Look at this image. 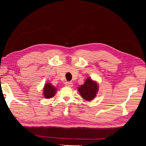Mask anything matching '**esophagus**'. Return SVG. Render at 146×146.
I'll return each instance as SVG.
<instances>
[{"label": "esophagus", "instance_id": "1", "mask_svg": "<svg viewBox=\"0 0 146 146\" xmlns=\"http://www.w3.org/2000/svg\"><path fill=\"white\" fill-rule=\"evenodd\" d=\"M65 84L66 86H68V87H72L73 86V83L71 82H66L65 83Z\"/></svg>", "mask_w": 146, "mask_h": 146}]
</instances>
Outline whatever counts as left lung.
<instances>
[{"instance_id":"left-lung-1","label":"left lung","mask_w":146,"mask_h":146,"mask_svg":"<svg viewBox=\"0 0 146 146\" xmlns=\"http://www.w3.org/2000/svg\"><path fill=\"white\" fill-rule=\"evenodd\" d=\"M81 97L86 100H91L96 97L98 91L97 83L90 78H87L83 85L78 88Z\"/></svg>"}]
</instances>
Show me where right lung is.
Here are the masks:
<instances>
[{
	"label": "right lung",
	"mask_w": 146,
	"mask_h": 146,
	"mask_svg": "<svg viewBox=\"0 0 146 146\" xmlns=\"http://www.w3.org/2000/svg\"><path fill=\"white\" fill-rule=\"evenodd\" d=\"M56 88L53 86L51 84L47 83L46 84L44 88V96L46 98H50L53 97L56 93Z\"/></svg>",
	"instance_id": "add662e5"
}]
</instances>
